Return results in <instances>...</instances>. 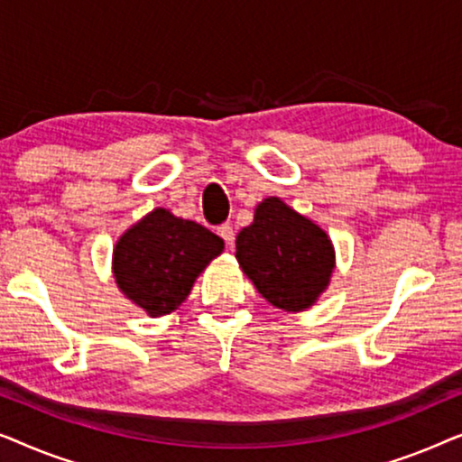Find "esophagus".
Here are the masks:
<instances>
[{
    "instance_id": "obj_1",
    "label": "esophagus",
    "mask_w": 462,
    "mask_h": 462,
    "mask_svg": "<svg viewBox=\"0 0 462 462\" xmlns=\"http://www.w3.org/2000/svg\"><path fill=\"white\" fill-rule=\"evenodd\" d=\"M218 236L225 239V244L229 245H233V242H236V231H233V226L231 225H220L218 226Z\"/></svg>"
}]
</instances>
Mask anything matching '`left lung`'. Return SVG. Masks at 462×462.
I'll use <instances>...</instances> for the list:
<instances>
[{
	"label": "left lung",
	"instance_id": "left-lung-1",
	"mask_svg": "<svg viewBox=\"0 0 462 462\" xmlns=\"http://www.w3.org/2000/svg\"><path fill=\"white\" fill-rule=\"evenodd\" d=\"M236 258L263 299L283 311H302L330 283L334 245L326 231L280 198L256 206L254 220L236 239Z\"/></svg>",
	"mask_w": 462,
	"mask_h": 462
}]
</instances>
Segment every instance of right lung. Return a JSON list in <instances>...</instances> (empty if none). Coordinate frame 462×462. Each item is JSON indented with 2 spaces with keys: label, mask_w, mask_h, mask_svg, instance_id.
<instances>
[{
  "label": "right lung",
  "mask_w": 462,
  "mask_h": 462,
  "mask_svg": "<svg viewBox=\"0 0 462 462\" xmlns=\"http://www.w3.org/2000/svg\"><path fill=\"white\" fill-rule=\"evenodd\" d=\"M225 242L193 220L155 208L119 237L113 250L117 288L151 318L172 313Z\"/></svg>",
  "instance_id": "add662e5"
}]
</instances>
